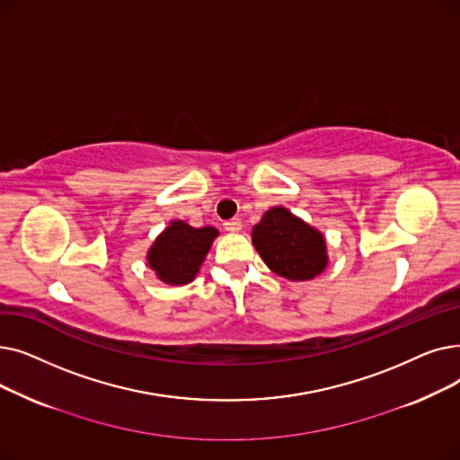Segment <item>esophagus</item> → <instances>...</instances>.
<instances>
[{
  "label": "esophagus",
  "mask_w": 460,
  "mask_h": 460,
  "mask_svg": "<svg viewBox=\"0 0 460 460\" xmlns=\"http://www.w3.org/2000/svg\"><path fill=\"white\" fill-rule=\"evenodd\" d=\"M242 218H230V221H226L225 223V228L228 230V232H232V234H235V232H239V230H242Z\"/></svg>",
  "instance_id": "obj_1"
}]
</instances>
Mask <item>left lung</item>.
<instances>
[{"instance_id":"obj_1","label":"left lung","mask_w":460,"mask_h":460,"mask_svg":"<svg viewBox=\"0 0 460 460\" xmlns=\"http://www.w3.org/2000/svg\"><path fill=\"white\" fill-rule=\"evenodd\" d=\"M252 245L273 273L296 282L318 277L330 261L323 234L282 206L261 215Z\"/></svg>"}]
</instances>
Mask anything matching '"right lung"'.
I'll list each match as a JSON object with an SVG mask.
<instances>
[{"label": "right lung", "instance_id": "1", "mask_svg": "<svg viewBox=\"0 0 460 460\" xmlns=\"http://www.w3.org/2000/svg\"><path fill=\"white\" fill-rule=\"evenodd\" d=\"M217 235L213 226L194 228L185 221H172L147 249V264L164 284L183 287L199 275Z\"/></svg>", "mask_w": 460, "mask_h": 460}]
</instances>
